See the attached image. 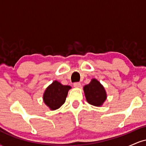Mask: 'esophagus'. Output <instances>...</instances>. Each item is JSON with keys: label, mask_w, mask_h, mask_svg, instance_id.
<instances>
[{"label": "esophagus", "mask_w": 146, "mask_h": 146, "mask_svg": "<svg viewBox=\"0 0 146 146\" xmlns=\"http://www.w3.org/2000/svg\"><path fill=\"white\" fill-rule=\"evenodd\" d=\"M73 86H74L75 88H80V87L81 86V84L80 82H75L73 84Z\"/></svg>", "instance_id": "esophagus-1"}]
</instances>
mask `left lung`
Wrapping results in <instances>:
<instances>
[{
    "mask_svg": "<svg viewBox=\"0 0 146 146\" xmlns=\"http://www.w3.org/2000/svg\"><path fill=\"white\" fill-rule=\"evenodd\" d=\"M85 97L90 104L100 106L106 100V93L104 86L96 79H92L88 84L84 86Z\"/></svg>",
    "mask_w": 146,
    "mask_h": 146,
    "instance_id": "1",
    "label": "left lung"
}]
</instances>
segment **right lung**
Returning <instances> with one entry per match:
<instances>
[{"instance_id": "add662e5", "label": "right lung", "mask_w": 146, "mask_h": 146, "mask_svg": "<svg viewBox=\"0 0 146 146\" xmlns=\"http://www.w3.org/2000/svg\"><path fill=\"white\" fill-rule=\"evenodd\" d=\"M71 87L62 85L58 81H54L45 90L43 100L51 110H56L63 104L66 100L68 92Z\"/></svg>"}]
</instances>
